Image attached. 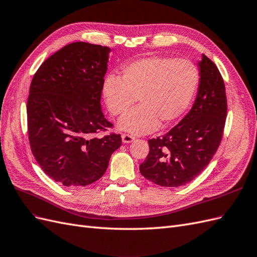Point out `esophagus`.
<instances>
[{
	"mask_svg": "<svg viewBox=\"0 0 257 257\" xmlns=\"http://www.w3.org/2000/svg\"><path fill=\"white\" fill-rule=\"evenodd\" d=\"M135 139L136 138L134 136H131V135H127V134H122L121 135V140H122L123 143L133 142V141H135Z\"/></svg>",
	"mask_w": 257,
	"mask_h": 257,
	"instance_id": "obj_1",
	"label": "esophagus"
}]
</instances>
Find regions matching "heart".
I'll return each instance as SVG.
<instances>
[{"mask_svg":"<svg viewBox=\"0 0 257 257\" xmlns=\"http://www.w3.org/2000/svg\"><path fill=\"white\" fill-rule=\"evenodd\" d=\"M198 84L199 71L192 61L149 57L124 65L122 76L108 74L102 91L114 116L123 115L139 98L140 105L124 115L118 127L143 135L177 121L189 106Z\"/></svg>","mask_w":257,"mask_h":257,"instance_id":"heart-1","label":"heart"}]
</instances>
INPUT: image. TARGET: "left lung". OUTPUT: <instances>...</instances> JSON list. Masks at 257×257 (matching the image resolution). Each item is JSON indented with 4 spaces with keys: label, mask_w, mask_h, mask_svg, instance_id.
Listing matches in <instances>:
<instances>
[{
    "label": "left lung",
    "mask_w": 257,
    "mask_h": 257,
    "mask_svg": "<svg viewBox=\"0 0 257 257\" xmlns=\"http://www.w3.org/2000/svg\"><path fill=\"white\" fill-rule=\"evenodd\" d=\"M199 87L193 107L163 137L149 140L150 153L140 165L145 179L165 187L185 185L200 174L222 141L227 115L223 77L202 55Z\"/></svg>",
    "instance_id": "8db88e82"
}]
</instances>
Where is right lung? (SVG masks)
<instances>
[{"mask_svg": "<svg viewBox=\"0 0 257 257\" xmlns=\"http://www.w3.org/2000/svg\"><path fill=\"white\" fill-rule=\"evenodd\" d=\"M108 47L75 42L42 63L27 103L33 156L49 178L64 186H86L107 169L120 135L93 137L113 127L101 111Z\"/></svg>", "mask_w": 257, "mask_h": 257, "instance_id": "right-lung-1", "label": "right lung"}]
</instances>
